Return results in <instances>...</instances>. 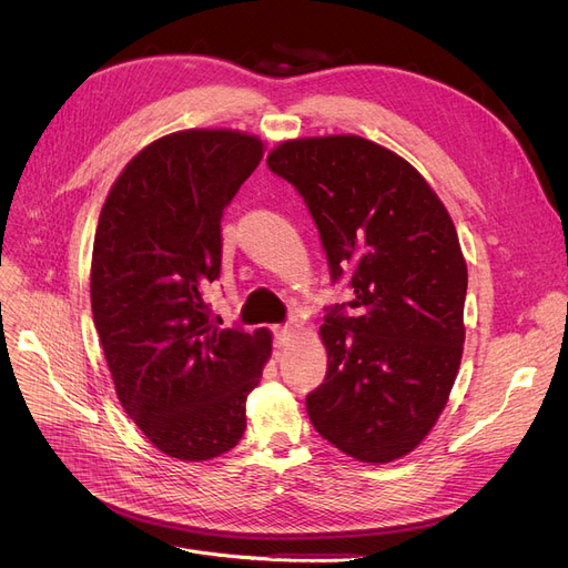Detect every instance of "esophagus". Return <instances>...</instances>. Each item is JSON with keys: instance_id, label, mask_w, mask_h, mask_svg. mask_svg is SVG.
I'll use <instances>...</instances> for the list:
<instances>
[{"instance_id": "34e87169", "label": "esophagus", "mask_w": 568, "mask_h": 568, "mask_svg": "<svg viewBox=\"0 0 568 568\" xmlns=\"http://www.w3.org/2000/svg\"><path fill=\"white\" fill-rule=\"evenodd\" d=\"M292 338H294V329H292V326H274L276 347H287Z\"/></svg>"}]
</instances>
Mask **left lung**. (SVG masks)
<instances>
[{"label":"left lung","instance_id":"1","mask_svg":"<svg viewBox=\"0 0 568 568\" xmlns=\"http://www.w3.org/2000/svg\"><path fill=\"white\" fill-rule=\"evenodd\" d=\"M266 165L300 191L334 283L349 274L354 290L320 326L329 368L306 396L311 424L356 460L392 463L430 433L458 375L467 264L456 225L419 172L359 135L285 140Z\"/></svg>","mask_w":568,"mask_h":568}]
</instances>
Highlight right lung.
Instances as JSON below:
<instances>
[{
	"mask_svg": "<svg viewBox=\"0 0 568 568\" xmlns=\"http://www.w3.org/2000/svg\"><path fill=\"white\" fill-rule=\"evenodd\" d=\"M260 138L189 129L146 144L116 176L92 253V313L114 392L159 452L212 460L242 439L272 334L221 329V219L260 165Z\"/></svg>",
	"mask_w": 568,
	"mask_h": 568,
	"instance_id": "obj_1",
	"label": "right lung"
}]
</instances>
